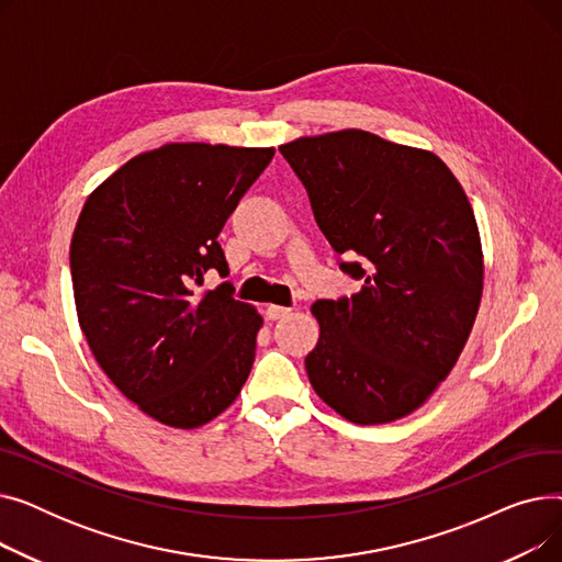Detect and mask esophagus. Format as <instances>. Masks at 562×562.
<instances>
[{
    "label": "esophagus",
    "instance_id": "esophagus-1",
    "mask_svg": "<svg viewBox=\"0 0 562 562\" xmlns=\"http://www.w3.org/2000/svg\"><path fill=\"white\" fill-rule=\"evenodd\" d=\"M291 310L289 307H280V305H269L266 307V318L269 321H278V318H284Z\"/></svg>",
    "mask_w": 562,
    "mask_h": 562
}]
</instances>
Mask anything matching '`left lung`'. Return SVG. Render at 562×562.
<instances>
[{
  "instance_id": "obj_1",
  "label": "left lung",
  "mask_w": 562,
  "mask_h": 562,
  "mask_svg": "<svg viewBox=\"0 0 562 562\" xmlns=\"http://www.w3.org/2000/svg\"><path fill=\"white\" fill-rule=\"evenodd\" d=\"M307 189L350 299L316 301L305 369L344 419L375 426L419 409L471 335L483 299V246L471 202L435 153L362 130L280 145ZM360 258V262L355 259Z\"/></svg>"
}]
</instances>
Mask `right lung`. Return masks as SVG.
Segmentation results:
<instances>
[{
	"label": "right lung",
	"mask_w": 562,
	"mask_h": 562,
	"mask_svg": "<svg viewBox=\"0 0 562 562\" xmlns=\"http://www.w3.org/2000/svg\"><path fill=\"white\" fill-rule=\"evenodd\" d=\"M276 147L166 143L117 168L86 198L70 241L79 328L95 362L155 422L216 419L255 362L261 314L204 289L227 273L216 236Z\"/></svg>",
	"instance_id": "1"
}]
</instances>
